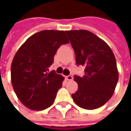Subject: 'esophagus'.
Wrapping results in <instances>:
<instances>
[{
    "instance_id": "34e87169",
    "label": "esophagus",
    "mask_w": 131,
    "mask_h": 131,
    "mask_svg": "<svg viewBox=\"0 0 131 131\" xmlns=\"http://www.w3.org/2000/svg\"><path fill=\"white\" fill-rule=\"evenodd\" d=\"M66 80L70 81V80H72V79H73V77H72L71 75H68V76L66 77Z\"/></svg>"
}]
</instances>
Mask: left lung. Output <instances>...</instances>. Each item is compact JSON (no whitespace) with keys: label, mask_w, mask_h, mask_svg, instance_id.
Returning <instances> with one entry per match:
<instances>
[{"label":"left lung","mask_w":131,"mask_h":131,"mask_svg":"<svg viewBox=\"0 0 131 131\" xmlns=\"http://www.w3.org/2000/svg\"><path fill=\"white\" fill-rule=\"evenodd\" d=\"M77 66H83L82 77L74 75L78 90L72 94L79 107L92 110L102 106L112 96L118 82L116 59L108 44L85 30L66 31Z\"/></svg>","instance_id":"left-lung-1"}]
</instances>
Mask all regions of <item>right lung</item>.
I'll return each mask as SVG.
<instances>
[{"label":"right lung","instance_id":"right-lung-1","mask_svg":"<svg viewBox=\"0 0 131 131\" xmlns=\"http://www.w3.org/2000/svg\"><path fill=\"white\" fill-rule=\"evenodd\" d=\"M68 43L65 31L46 30L33 34L18 49L11 67L12 83L26 107L43 110L53 103L64 78L49 68L59 47Z\"/></svg>","mask_w":131,"mask_h":131}]
</instances>
